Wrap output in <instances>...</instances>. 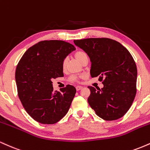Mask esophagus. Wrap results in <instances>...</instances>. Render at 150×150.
Masks as SVG:
<instances>
[{"label": "esophagus", "mask_w": 150, "mask_h": 150, "mask_svg": "<svg viewBox=\"0 0 150 150\" xmlns=\"http://www.w3.org/2000/svg\"><path fill=\"white\" fill-rule=\"evenodd\" d=\"M82 88H83V87H82V86H77V87H76L77 91L80 90V89H82Z\"/></svg>", "instance_id": "34e87169"}]
</instances>
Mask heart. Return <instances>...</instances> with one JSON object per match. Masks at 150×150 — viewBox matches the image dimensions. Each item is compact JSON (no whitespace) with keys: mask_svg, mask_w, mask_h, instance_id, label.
Wrapping results in <instances>:
<instances>
[{"mask_svg":"<svg viewBox=\"0 0 150 150\" xmlns=\"http://www.w3.org/2000/svg\"><path fill=\"white\" fill-rule=\"evenodd\" d=\"M75 57L76 58V59L78 61H80V63H82L84 60L87 58V53L82 51H77L75 53ZM66 63H67V59L65 58L63 61V63H62V67L63 68H65V66H66ZM82 77V76H77V75H71L69 77V81L72 82H78L79 80Z\"/></svg>","mask_w":150,"mask_h":150,"instance_id":"obj_1","label":"heart"}]
</instances>
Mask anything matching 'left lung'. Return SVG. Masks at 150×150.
Instances as JSON below:
<instances>
[{
	"label": "left lung",
	"instance_id": "8db88e82",
	"mask_svg": "<svg viewBox=\"0 0 150 150\" xmlns=\"http://www.w3.org/2000/svg\"><path fill=\"white\" fill-rule=\"evenodd\" d=\"M92 62L90 75L99 77L104 87L89 86V106L105 120L123 117L135 99L137 87V66L128 50L108 38H89L74 40Z\"/></svg>",
	"mask_w": 150,
	"mask_h": 150
}]
</instances>
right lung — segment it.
<instances>
[{
    "instance_id": "add662e5",
    "label": "right lung",
    "mask_w": 150,
    "mask_h": 150,
    "mask_svg": "<svg viewBox=\"0 0 150 150\" xmlns=\"http://www.w3.org/2000/svg\"><path fill=\"white\" fill-rule=\"evenodd\" d=\"M74 50L64 41H42L29 48L19 61L15 70L18 97L36 121L54 124L68 113L76 89L67 85L56 92L51 80L63 76L62 63Z\"/></svg>"
}]
</instances>
